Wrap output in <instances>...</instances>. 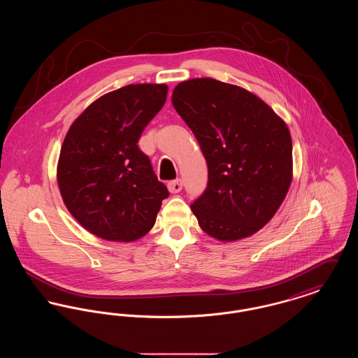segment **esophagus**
<instances>
[{"mask_svg": "<svg viewBox=\"0 0 358 358\" xmlns=\"http://www.w3.org/2000/svg\"><path fill=\"white\" fill-rule=\"evenodd\" d=\"M168 189H169V192H171V193H178V192H181V189H182V182H181V180H174V181H171V182L168 184Z\"/></svg>", "mask_w": 358, "mask_h": 358, "instance_id": "obj_1", "label": "esophagus"}]
</instances>
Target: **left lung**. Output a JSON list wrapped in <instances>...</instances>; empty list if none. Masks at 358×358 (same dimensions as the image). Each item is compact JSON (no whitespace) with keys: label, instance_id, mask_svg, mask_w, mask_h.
<instances>
[{"label":"left lung","instance_id":"obj_1","mask_svg":"<svg viewBox=\"0 0 358 358\" xmlns=\"http://www.w3.org/2000/svg\"><path fill=\"white\" fill-rule=\"evenodd\" d=\"M171 103L208 165V187L190 205L200 228L227 243L255 235L292 181L286 122L251 91L212 78L178 83Z\"/></svg>","mask_w":358,"mask_h":358}]
</instances>
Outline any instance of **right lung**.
<instances>
[{"label": "right lung", "instance_id": "add662e5", "mask_svg": "<svg viewBox=\"0 0 358 358\" xmlns=\"http://www.w3.org/2000/svg\"><path fill=\"white\" fill-rule=\"evenodd\" d=\"M166 95V85H124L94 101L72 122L56 178L69 213L92 235L130 243L153 228L169 192L138 141Z\"/></svg>", "mask_w": 358, "mask_h": 358}]
</instances>
